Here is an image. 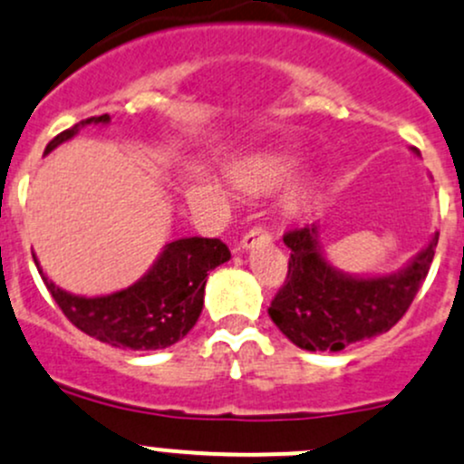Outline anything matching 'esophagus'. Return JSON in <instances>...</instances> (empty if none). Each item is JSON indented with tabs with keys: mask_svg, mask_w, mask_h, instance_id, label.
<instances>
[{
	"mask_svg": "<svg viewBox=\"0 0 464 464\" xmlns=\"http://www.w3.org/2000/svg\"><path fill=\"white\" fill-rule=\"evenodd\" d=\"M260 242H271V233L262 227H253L251 231H246L242 236L240 245H237V251H246V248L260 245Z\"/></svg>",
	"mask_w": 464,
	"mask_h": 464,
	"instance_id": "34e87169",
	"label": "esophagus"
}]
</instances>
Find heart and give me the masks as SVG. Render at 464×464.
I'll use <instances>...</instances> for the list:
<instances>
[{"label":"heart","instance_id":"1","mask_svg":"<svg viewBox=\"0 0 464 464\" xmlns=\"http://www.w3.org/2000/svg\"><path fill=\"white\" fill-rule=\"evenodd\" d=\"M297 167L300 162L291 155H257V158L245 160L231 170V182L245 193H269L289 182ZM311 199H314V184L304 179L286 193L285 208L289 213H300L302 208L309 207Z\"/></svg>","mask_w":464,"mask_h":464}]
</instances>
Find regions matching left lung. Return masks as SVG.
I'll use <instances>...</instances> for the list:
<instances>
[{"mask_svg":"<svg viewBox=\"0 0 464 464\" xmlns=\"http://www.w3.org/2000/svg\"><path fill=\"white\" fill-rule=\"evenodd\" d=\"M285 245L291 248L289 273L269 306L271 320L295 347L343 351L384 334L407 314L431 266L438 233L389 276H351L329 265L318 222L286 233Z\"/></svg>","mask_w":464,"mask_h":464,"instance_id":"8db88e82","label":"left lung"}]
</instances>
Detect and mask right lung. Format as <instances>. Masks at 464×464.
Instances as JSON below:
<instances>
[{"mask_svg":"<svg viewBox=\"0 0 464 464\" xmlns=\"http://www.w3.org/2000/svg\"><path fill=\"white\" fill-rule=\"evenodd\" d=\"M109 115L89 117L53 138L44 153L68 142L89 124H109ZM231 251L218 237H182L169 242L135 285L109 295H75L60 289L39 266V276L64 315L80 331L117 349H167L193 329L204 306V286Z\"/></svg>","mask_w":464,"mask_h":464,"instance_id":"right-lung-1","label":"right lung"}]
</instances>
